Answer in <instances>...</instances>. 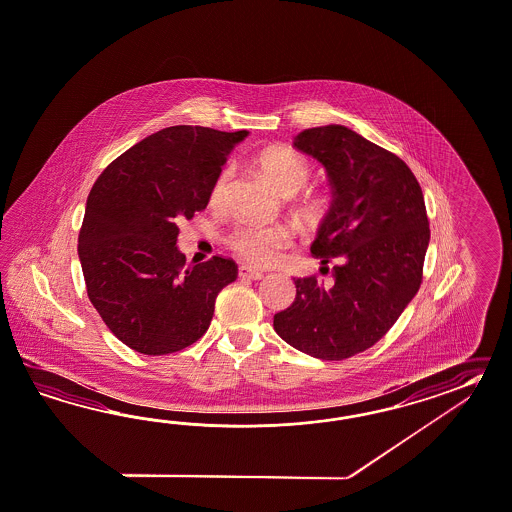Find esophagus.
I'll return each instance as SVG.
<instances>
[{
    "instance_id": "34e87169",
    "label": "esophagus",
    "mask_w": 512,
    "mask_h": 512,
    "mask_svg": "<svg viewBox=\"0 0 512 512\" xmlns=\"http://www.w3.org/2000/svg\"><path fill=\"white\" fill-rule=\"evenodd\" d=\"M237 275H239V278H245V280H260L263 273L252 269V267H247V265H241V267L237 269Z\"/></svg>"
}]
</instances>
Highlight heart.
<instances>
[{"label": "heart", "mask_w": 512, "mask_h": 512, "mask_svg": "<svg viewBox=\"0 0 512 512\" xmlns=\"http://www.w3.org/2000/svg\"><path fill=\"white\" fill-rule=\"evenodd\" d=\"M256 165L263 176L273 184L280 195L291 197L310 178V165L304 156L288 146H273L258 154ZM232 180V171L223 169L215 176L210 189V206L221 208L228 195V185ZM321 208L319 200L304 202V215L312 217ZM293 234L288 226H262V224H237L226 236L228 249L236 254L241 262L254 267H265L275 263L284 250L291 247Z\"/></svg>", "instance_id": "b5f03b06"}]
</instances>
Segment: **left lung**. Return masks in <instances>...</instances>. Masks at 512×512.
<instances>
[{"mask_svg": "<svg viewBox=\"0 0 512 512\" xmlns=\"http://www.w3.org/2000/svg\"><path fill=\"white\" fill-rule=\"evenodd\" d=\"M293 146L321 161L334 200L312 243L332 284L295 278L293 304L275 314L276 334L301 353L345 360L375 345L423 280L431 230L416 176L392 152L330 124Z\"/></svg>", "mask_w": 512, "mask_h": 512, "instance_id": "obj_1", "label": "left lung"}]
</instances>
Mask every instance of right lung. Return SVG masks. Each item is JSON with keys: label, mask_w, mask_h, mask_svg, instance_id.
Returning <instances> with one entry per match:
<instances>
[{"label": "right lung", "mask_w": 512, "mask_h": 512, "mask_svg": "<svg viewBox=\"0 0 512 512\" xmlns=\"http://www.w3.org/2000/svg\"><path fill=\"white\" fill-rule=\"evenodd\" d=\"M171 126L105 167L92 185L79 230L87 295L124 345L148 356L176 353L208 330L219 291L237 278L224 256L187 265L178 221L210 202L228 154L247 137Z\"/></svg>", "instance_id": "obj_1"}]
</instances>
